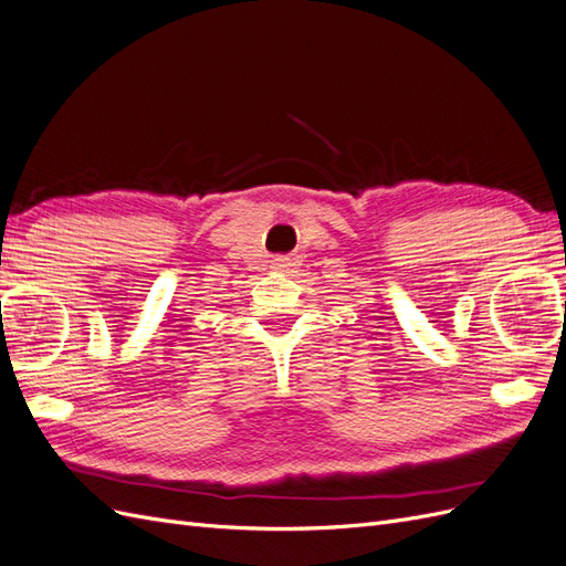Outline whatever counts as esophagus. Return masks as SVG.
Returning <instances> with one entry per match:
<instances>
[{"instance_id": "1", "label": "esophagus", "mask_w": 566, "mask_h": 566, "mask_svg": "<svg viewBox=\"0 0 566 566\" xmlns=\"http://www.w3.org/2000/svg\"><path fill=\"white\" fill-rule=\"evenodd\" d=\"M271 266L273 269H279V271H285V269H290V266H293V260H290V256H273V260H271Z\"/></svg>"}]
</instances>
